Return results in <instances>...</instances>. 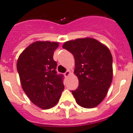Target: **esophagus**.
Instances as JSON below:
<instances>
[{
  "mask_svg": "<svg viewBox=\"0 0 133 133\" xmlns=\"http://www.w3.org/2000/svg\"><path fill=\"white\" fill-rule=\"evenodd\" d=\"M70 74H71L70 72V71H69V70H68V71H67V72L64 74V76L65 77H68L70 75Z\"/></svg>",
  "mask_w": 133,
  "mask_h": 133,
  "instance_id": "1",
  "label": "esophagus"
}]
</instances>
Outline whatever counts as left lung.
<instances>
[{"label":"left lung","instance_id":"8db88e82","mask_svg":"<svg viewBox=\"0 0 133 133\" xmlns=\"http://www.w3.org/2000/svg\"><path fill=\"white\" fill-rule=\"evenodd\" d=\"M63 48L75 59L78 87L72 91L76 101L84 108H95L105 97L113 78L112 55L105 44L92 38L67 41Z\"/></svg>","mask_w":133,"mask_h":133}]
</instances>
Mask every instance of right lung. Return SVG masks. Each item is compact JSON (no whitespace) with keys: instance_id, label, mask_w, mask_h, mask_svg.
I'll use <instances>...</instances> for the list:
<instances>
[{"instance_id":"add662e5","label":"right lung","mask_w":133,"mask_h":133,"mask_svg":"<svg viewBox=\"0 0 133 133\" xmlns=\"http://www.w3.org/2000/svg\"><path fill=\"white\" fill-rule=\"evenodd\" d=\"M59 42L36 41L19 56L17 70L23 91L38 108L47 110L57 103L64 89L63 75L56 72L53 54Z\"/></svg>"}]
</instances>
